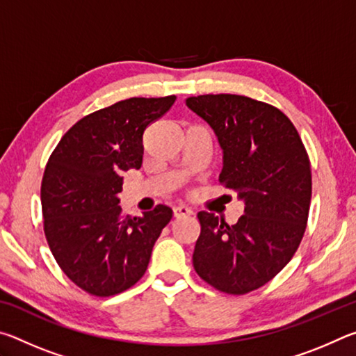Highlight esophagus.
<instances>
[{
	"label": "esophagus",
	"instance_id": "1",
	"mask_svg": "<svg viewBox=\"0 0 356 356\" xmlns=\"http://www.w3.org/2000/svg\"><path fill=\"white\" fill-rule=\"evenodd\" d=\"M172 213H174V216H176V218H180V216L193 215V210L188 209V207H185V206H177V207L172 209Z\"/></svg>",
	"mask_w": 356,
	"mask_h": 356
}]
</instances>
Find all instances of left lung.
<instances>
[{"mask_svg":"<svg viewBox=\"0 0 356 356\" xmlns=\"http://www.w3.org/2000/svg\"><path fill=\"white\" fill-rule=\"evenodd\" d=\"M222 149L220 184L245 201L236 225L200 212L193 267L216 291L245 295L267 284L298 250L308 225L311 163L295 125L278 108L237 94L185 100Z\"/></svg>","mask_w":356,"mask_h":356,"instance_id":"obj_1","label":"left lung"}]
</instances>
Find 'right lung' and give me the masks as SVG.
<instances>
[{"label": "right lung", "instance_id": "add662e5", "mask_svg": "<svg viewBox=\"0 0 356 356\" xmlns=\"http://www.w3.org/2000/svg\"><path fill=\"white\" fill-rule=\"evenodd\" d=\"M176 99L131 97L88 114L47 161L40 186L45 238L65 276L84 292L111 297L135 286L172 218L163 204L141 218L125 216L118 195L124 172L141 168L144 130Z\"/></svg>", "mask_w": 356, "mask_h": 356}]
</instances>
